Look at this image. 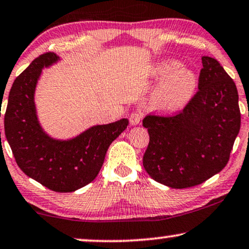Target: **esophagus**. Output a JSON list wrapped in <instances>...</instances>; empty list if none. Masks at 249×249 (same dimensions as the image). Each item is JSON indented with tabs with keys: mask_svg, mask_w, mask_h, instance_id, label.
Here are the masks:
<instances>
[{
	"mask_svg": "<svg viewBox=\"0 0 249 249\" xmlns=\"http://www.w3.org/2000/svg\"><path fill=\"white\" fill-rule=\"evenodd\" d=\"M142 119H143V117H142L141 113H131L130 114V118H129V121H130V124L131 125H137L140 124L142 122Z\"/></svg>",
	"mask_w": 249,
	"mask_h": 249,
	"instance_id": "esophagus-1",
	"label": "esophagus"
}]
</instances>
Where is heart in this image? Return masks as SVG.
<instances>
[{
	"mask_svg": "<svg viewBox=\"0 0 249 249\" xmlns=\"http://www.w3.org/2000/svg\"><path fill=\"white\" fill-rule=\"evenodd\" d=\"M154 75L166 80L154 93V103L163 112H176L191 98L196 90V76L191 70L177 60L167 59L158 64Z\"/></svg>",
	"mask_w": 249,
	"mask_h": 249,
	"instance_id": "b5f03b06",
	"label": "heart"
}]
</instances>
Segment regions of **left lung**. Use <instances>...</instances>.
Listing matches in <instances>:
<instances>
[{
	"label": "left lung",
	"instance_id": "8db88e82",
	"mask_svg": "<svg viewBox=\"0 0 249 249\" xmlns=\"http://www.w3.org/2000/svg\"><path fill=\"white\" fill-rule=\"evenodd\" d=\"M198 92L174 117L147 115L143 166L173 189L199 185L227 166L240 130L238 90L221 64L203 56Z\"/></svg>",
	"mask_w": 249,
	"mask_h": 249
}]
</instances>
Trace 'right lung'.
<instances>
[{
    "mask_svg": "<svg viewBox=\"0 0 249 249\" xmlns=\"http://www.w3.org/2000/svg\"><path fill=\"white\" fill-rule=\"evenodd\" d=\"M60 58L41 54L15 80L4 114V131L16 162L26 175L54 192H74L92 182L113 141L127 128L128 119L92 125L75 137L57 140L38 121L35 90L42 70Z\"/></svg>",
    "mask_w": 249,
    "mask_h": 249,
    "instance_id": "1",
    "label": "right lung"
}]
</instances>
